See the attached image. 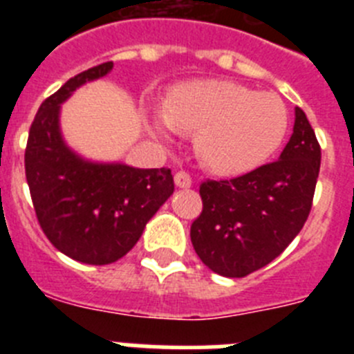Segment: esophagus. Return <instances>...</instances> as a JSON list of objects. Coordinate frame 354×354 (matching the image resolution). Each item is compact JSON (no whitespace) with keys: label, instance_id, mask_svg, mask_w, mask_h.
Wrapping results in <instances>:
<instances>
[{"label":"esophagus","instance_id":"esophagus-1","mask_svg":"<svg viewBox=\"0 0 354 354\" xmlns=\"http://www.w3.org/2000/svg\"><path fill=\"white\" fill-rule=\"evenodd\" d=\"M174 180H175V186H179V187H189L193 184L192 175L187 174V171H177Z\"/></svg>","mask_w":354,"mask_h":354}]
</instances>
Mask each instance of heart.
I'll use <instances>...</instances> for the list:
<instances>
[{"mask_svg": "<svg viewBox=\"0 0 354 354\" xmlns=\"http://www.w3.org/2000/svg\"><path fill=\"white\" fill-rule=\"evenodd\" d=\"M287 109L273 93L253 92L234 81L200 80L168 93L152 129L196 131V154L220 174L252 170L273 154L287 133Z\"/></svg>", "mask_w": 354, "mask_h": 354, "instance_id": "obj_1", "label": "heart"}]
</instances>
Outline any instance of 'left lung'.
<instances>
[{
  "label": "left lung",
  "mask_w": 354,
  "mask_h": 354,
  "mask_svg": "<svg viewBox=\"0 0 354 354\" xmlns=\"http://www.w3.org/2000/svg\"><path fill=\"white\" fill-rule=\"evenodd\" d=\"M321 147L296 108L292 136L280 158L245 175L200 184L202 214L192 223L200 261L221 277L243 278L277 259L310 214Z\"/></svg>",
  "instance_id": "obj_1"
}]
</instances>
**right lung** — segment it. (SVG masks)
<instances>
[{"mask_svg": "<svg viewBox=\"0 0 354 354\" xmlns=\"http://www.w3.org/2000/svg\"><path fill=\"white\" fill-rule=\"evenodd\" d=\"M113 62L71 77L40 104L28 134L24 168L31 202L56 250L83 264L118 261L142 237L147 221L174 193L170 168H133L92 162L65 145L60 104L86 81L99 80Z\"/></svg>", "mask_w": 354, "mask_h": 354, "instance_id": "add662e5", "label": "right lung"}]
</instances>
